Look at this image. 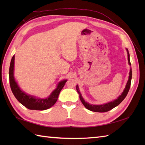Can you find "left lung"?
Returning <instances> with one entry per match:
<instances>
[{
	"label": "left lung",
	"instance_id": "obj_1",
	"mask_svg": "<svg viewBox=\"0 0 145 145\" xmlns=\"http://www.w3.org/2000/svg\"><path fill=\"white\" fill-rule=\"evenodd\" d=\"M127 50L128 52V63L131 65V63H130V54H129L128 49H127ZM131 77H132V72H131V69L130 72V76H129V79L128 80L127 84V85H126L125 90L123 91L121 95H120V96L115 100L111 101V102H110V103H108L104 104V105H90L87 102H85V100H84V98H83L82 97L80 92V91H79V88H78V85H76V91H77V92H78V93L79 94L80 99L82 103L85 106L86 108L89 110H90V111H92V112H108V111H110V110L113 109V108H115L116 106H118V105L125 99V97H127V95L128 91H129V90H130V88Z\"/></svg>",
	"mask_w": 145,
	"mask_h": 145
}]
</instances>
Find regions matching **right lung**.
<instances>
[{
  "instance_id": "right-lung-1",
  "label": "right lung",
  "mask_w": 145,
  "mask_h": 145,
  "mask_svg": "<svg viewBox=\"0 0 145 145\" xmlns=\"http://www.w3.org/2000/svg\"><path fill=\"white\" fill-rule=\"evenodd\" d=\"M14 58L15 56L14 55L12 58L10 68H9V82H10V86L12 93L15 97L17 98V100L29 110H45L54 105L58 99L60 91L64 87L67 80L60 82L58 84L57 88L52 92L50 97L45 99L36 98L34 97L27 95L20 90L18 85L15 81L14 77Z\"/></svg>"
}]
</instances>
